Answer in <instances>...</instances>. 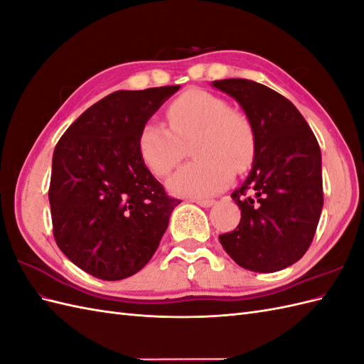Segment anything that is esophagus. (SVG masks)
<instances>
[{
  "instance_id": "esophagus-1",
  "label": "esophagus",
  "mask_w": 364,
  "mask_h": 364,
  "mask_svg": "<svg viewBox=\"0 0 364 364\" xmlns=\"http://www.w3.org/2000/svg\"><path fill=\"white\" fill-rule=\"evenodd\" d=\"M197 203L198 206H201V208H210L213 205H215V200H209V198H206V200H193Z\"/></svg>"
}]
</instances>
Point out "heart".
Returning a JSON list of instances; mask_svg holds the SVG:
<instances>
[{
	"mask_svg": "<svg viewBox=\"0 0 364 364\" xmlns=\"http://www.w3.org/2000/svg\"><path fill=\"white\" fill-rule=\"evenodd\" d=\"M168 127L150 121L139 133V154L156 176L171 175L191 146L196 161L176 172L167 186L175 196L201 198L223 191L234 171L243 172L256 155V130L250 117L220 96L189 90L167 107Z\"/></svg>",
	"mask_w": 364,
	"mask_h": 364,
	"instance_id": "b5f03b06",
	"label": "heart"
}]
</instances>
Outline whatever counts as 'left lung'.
I'll use <instances>...</instances> for the list:
<instances>
[{"mask_svg": "<svg viewBox=\"0 0 364 364\" xmlns=\"http://www.w3.org/2000/svg\"><path fill=\"white\" fill-rule=\"evenodd\" d=\"M213 85L237 100L256 130L252 168L231 193L240 223L218 239L242 268L279 272L314 240L324 203L319 144L298 108L274 90L248 79Z\"/></svg>", "mask_w": 364, "mask_h": 364, "instance_id": "1", "label": "left lung"}]
</instances>
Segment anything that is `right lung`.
Returning a JSON list of instances; mask_svg holds the SVG:
<instances>
[{"label":"right lung","instance_id":"1","mask_svg":"<svg viewBox=\"0 0 364 364\" xmlns=\"http://www.w3.org/2000/svg\"><path fill=\"white\" fill-rule=\"evenodd\" d=\"M180 85L114 91L57 142L49 205L57 247L102 281L138 273L158 250L173 208L142 161L139 133Z\"/></svg>","mask_w":364,"mask_h":364}]
</instances>
